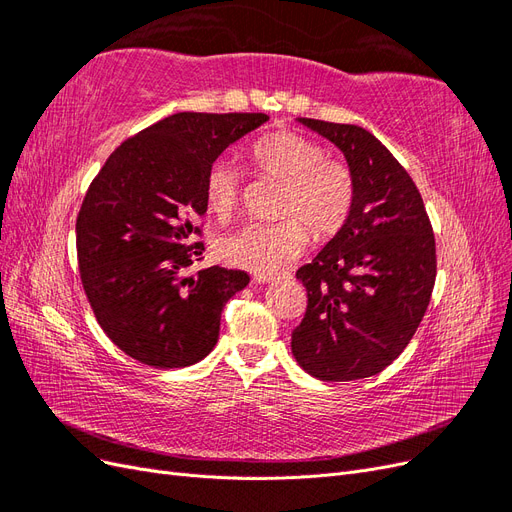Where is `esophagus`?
Returning a JSON list of instances; mask_svg holds the SVG:
<instances>
[{"mask_svg":"<svg viewBox=\"0 0 512 512\" xmlns=\"http://www.w3.org/2000/svg\"><path fill=\"white\" fill-rule=\"evenodd\" d=\"M275 280H280V277H277V275H267V273H256L254 275V282L256 284H273Z\"/></svg>","mask_w":512,"mask_h":512,"instance_id":"1","label":"esophagus"}]
</instances>
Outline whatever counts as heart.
Instances as JSON below:
<instances>
[{
	"mask_svg": "<svg viewBox=\"0 0 512 512\" xmlns=\"http://www.w3.org/2000/svg\"><path fill=\"white\" fill-rule=\"evenodd\" d=\"M256 173L284 183L277 224H243L215 243L218 256L239 269L275 273L299 258L307 243L303 222L316 235H333L348 218L354 181L350 170L329 160L322 145L297 132H273L262 136L250 149ZM209 209L226 218L237 209L241 198V175L228 160H215L205 177ZM300 220L297 221L296 218Z\"/></svg>",
	"mask_w": 512,
	"mask_h": 512,
	"instance_id": "b5f03b06",
	"label": "heart"
}]
</instances>
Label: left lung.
I'll return each mask as SVG.
<instances>
[{"instance_id":"8db88e82","label":"left lung","mask_w":512,"mask_h":512,"mask_svg":"<svg viewBox=\"0 0 512 512\" xmlns=\"http://www.w3.org/2000/svg\"><path fill=\"white\" fill-rule=\"evenodd\" d=\"M344 153L354 181L344 226L297 271L307 312L292 354L309 376H376L410 344L436 284V239L414 181L365 128L299 117Z\"/></svg>"}]
</instances>
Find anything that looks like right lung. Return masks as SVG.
<instances>
[{
    "label": "right lung",
    "mask_w": 512,
    "mask_h": 512,
    "mask_svg": "<svg viewBox=\"0 0 512 512\" xmlns=\"http://www.w3.org/2000/svg\"><path fill=\"white\" fill-rule=\"evenodd\" d=\"M269 121L265 113H177L123 141L91 181L76 218L85 294L102 331L132 359L188 367L218 344L224 305L245 271L183 275L205 245V177L220 153Z\"/></svg>",
    "instance_id": "add662e5"
}]
</instances>
